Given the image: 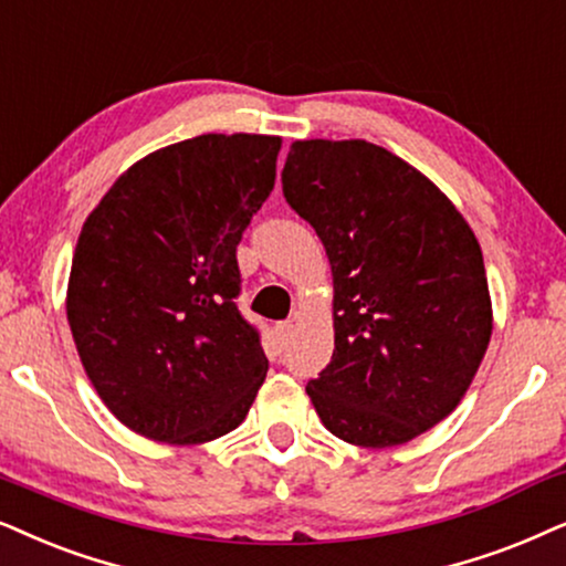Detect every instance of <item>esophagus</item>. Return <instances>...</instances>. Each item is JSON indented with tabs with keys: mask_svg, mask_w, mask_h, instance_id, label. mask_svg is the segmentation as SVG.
<instances>
[{
	"mask_svg": "<svg viewBox=\"0 0 566 566\" xmlns=\"http://www.w3.org/2000/svg\"><path fill=\"white\" fill-rule=\"evenodd\" d=\"M291 335H293V322H277L275 337H277V343H281V346H289Z\"/></svg>",
	"mask_w": 566,
	"mask_h": 566,
	"instance_id": "34e87169",
	"label": "esophagus"
}]
</instances>
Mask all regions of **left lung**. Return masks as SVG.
<instances>
[{"instance_id": "8db88e82", "label": "left lung", "mask_w": 566, "mask_h": 566, "mask_svg": "<svg viewBox=\"0 0 566 566\" xmlns=\"http://www.w3.org/2000/svg\"><path fill=\"white\" fill-rule=\"evenodd\" d=\"M281 179L335 285V350L306 395L343 442L406 444L458 408L489 348L479 241L427 176L366 139H298Z\"/></svg>"}]
</instances>
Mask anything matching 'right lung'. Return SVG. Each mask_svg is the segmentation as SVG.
I'll return each mask as SVG.
<instances>
[{"instance_id": "add662e5", "label": "right lung", "mask_w": 566, "mask_h": 566, "mask_svg": "<svg viewBox=\"0 0 566 566\" xmlns=\"http://www.w3.org/2000/svg\"><path fill=\"white\" fill-rule=\"evenodd\" d=\"M281 137L200 135L124 171L87 216L67 289L72 337L124 427L202 444L244 421L268 374L241 317L237 247L275 187Z\"/></svg>"}]
</instances>
